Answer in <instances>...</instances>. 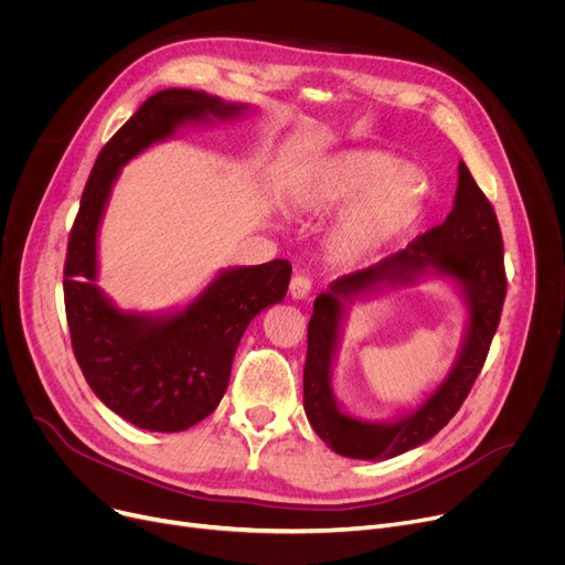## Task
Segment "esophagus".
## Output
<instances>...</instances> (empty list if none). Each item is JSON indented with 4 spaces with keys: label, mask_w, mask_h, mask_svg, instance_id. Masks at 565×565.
I'll list each match as a JSON object with an SVG mask.
<instances>
[{
    "label": "esophagus",
    "mask_w": 565,
    "mask_h": 565,
    "mask_svg": "<svg viewBox=\"0 0 565 565\" xmlns=\"http://www.w3.org/2000/svg\"><path fill=\"white\" fill-rule=\"evenodd\" d=\"M288 292H290L292 300H305V298H309V292H311V279L305 277V275H295V277L290 279Z\"/></svg>",
    "instance_id": "obj_1"
}]
</instances>
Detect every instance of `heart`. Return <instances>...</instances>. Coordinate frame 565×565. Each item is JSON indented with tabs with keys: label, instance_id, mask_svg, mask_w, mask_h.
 <instances>
[{
	"label": "heart",
	"instance_id": "heart-1",
	"mask_svg": "<svg viewBox=\"0 0 565 565\" xmlns=\"http://www.w3.org/2000/svg\"><path fill=\"white\" fill-rule=\"evenodd\" d=\"M430 194L428 175L382 151H343L292 175L288 205L300 215L345 207L330 235V254L345 267L366 265L417 226Z\"/></svg>",
	"mask_w": 565,
	"mask_h": 565
}]
</instances>
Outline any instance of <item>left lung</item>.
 Listing matches in <instances>:
<instances>
[{
    "label": "left lung",
    "mask_w": 565,
    "mask_h": 565,
    "mask_svg": "<svg viewBox=\"0 0 565 565\" xmlns=\"http://www.w3.org/2000/svg\"><path fill=\"white\" fill-rule=\"evenodd\" d=\"M428 276L454 280L468 307L466 337L452 371L426 402L392 423L352 418L335 401L331 387L349 305ZM503 298L507 273L499 222L467 164L460 162L454 211L447 220L366 270L339 277L330 284V290L316 298L305 362V412L316 435L334 454L354 460H390L422 447L454 419L479 377L497 332Z\"/></svg>",
    "instance_id": "8db88e82"
}]
</instances>
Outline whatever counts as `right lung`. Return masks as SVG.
Wrapping results in <instances>:
<instances>
[{"label":"right lung","mask_w":565,"mask_h":565,"mask_svg":"<svg viewBox=\"0 0 565 565\" xmlns=\"http://www.w3.org/2000/svg\"><path fill=\"white\" fill-rule=\"evenodd\" d=\"M247 109L205 92L164 88L105 143L84 188L64 267L73 352L94 394L137 428L181 433L220 405L247 324L286 298L290 263L220 270L183 309H118L96 284L98 231L114 181L148 146L185 126L233 121Z\"/></svg>","instance_id":"right-lung-1"}]
</instances>
